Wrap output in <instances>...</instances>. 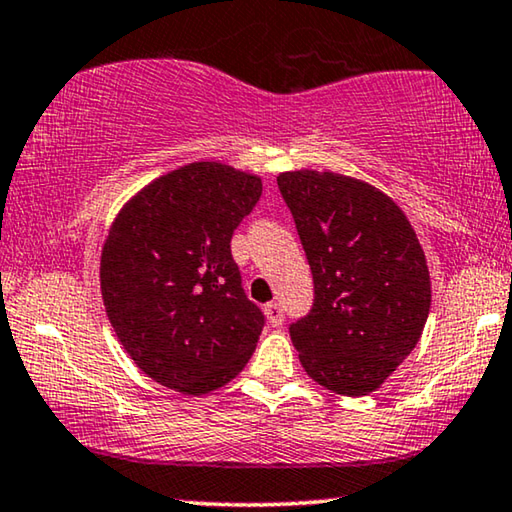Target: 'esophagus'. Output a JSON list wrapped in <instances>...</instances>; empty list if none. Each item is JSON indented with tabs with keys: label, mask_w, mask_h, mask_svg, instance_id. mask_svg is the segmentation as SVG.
Instances as JSON below:
<instances>
[{
	"label": "esophagus",
	"mask_w": 512,
	"mask_h": 512,
	"mask_svg": "<svg viewBox=\"0 0 512 512\" xmlns=\"http://www.w3.org/2000/svg\"><path fill=\"white\" fill-rule=\"evenodd\" d=\"M264 315H266V319H269L271 326H282V322H285V312H282V305L280 303H269V305H266Z\"/></svg>",
	"instance_id": "34e87169"
}]
</instances>
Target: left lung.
Instances as JSON below:
<instances>
[{
    "label": "left lung",
    "mask_w": 512,
    "mask_h": 512,
    "mask_svg": "<svg viewBox=\"0 0 512 512\" xmlns=\"http://www.w3.org/2000/svg\"><path fill=\"white\" fill-rule=\"evenodd\" d=\"M315 280L308 317L289 326L310 379L361 398L421 340L432 287L404 211L368 181L335 172L278 174Z\"/></svg>",
    "instance_id": "left-lung-1"
}]
</instances>
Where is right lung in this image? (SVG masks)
<instances>
[{"label":"right lung","instance_id":"right-lung-1","mask_svg":"<svg viewBox=\"0 0 512 512\" xmlns=\"http://www.w3.org/2000/svg\"><path fill=\"white\" fill-rule=\"evenodd\" d=\"M262 177L197 160L147 183L112 220L101 294L126 354L183 395L225 386L253 356L264 315L241 287L230 241Z\"/></svg>","mask_w":512,"mask_h":512}]
</instances>
